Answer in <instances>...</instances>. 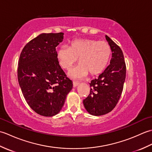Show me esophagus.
Returning <instances> with one entry per match:
<instances>
[{
  "label": "esophagus",
  "mask_w": 152,
  "mask_h": 152,
  "mask_svg": "<svg viewBox=\"0 0 152 152\" xmlns=\"http://www.w3.org/2000/svg\"><path fill=\"white\" fill-rule=\"evenodd\" d=\"M80 85V83L76 82H73V87L74 88H76L77 86H78Z\"/></svg>",
  "instance_id": "esophagus-1"
}]
</instances>
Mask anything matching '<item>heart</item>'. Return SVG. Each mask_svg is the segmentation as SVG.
I'll list each match as a JSON object with an SVG mask.
<instances>
[{"mask_svg": "<svg viewBox=\"0 0 152 152\" xmlns=\"http://www.w3.org/2000/svg\"><path fill=\"white\" fill-rule=\"evenodd\" d=\"M111 48L104 41L94 39H77L71 42L70 47L62 46L57 51V59L61 66L69 70L79 58L80 64L72 70L69 75L73 78H85L101 74L108 66L111 57Z\"/></svg>", "mask_w": 152, "mask_h": 152, "instance_id": "heart-1", "label": "heart"}]
</instances>
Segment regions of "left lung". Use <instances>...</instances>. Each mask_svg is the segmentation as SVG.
I'll list each match as a JSON object with an SVG mask.
<instances>
[{"mask_svg":"<svg viewBox=\"0 0 152 152\" xmlns=\"http://www.w3.org/2000/svg\"><path fill=\"white\" fill-rule=\"evenodd\" d=\"M105 37L112 52L110 64L97 79L89 83L91 91L83 101L89 114L95 116L108 114L115 108L121 95L126 76L122 50L107 35Z\"/></svg>","mask_w":152,"mask_h":152,"instance_id":"8db88e82","label":"left lung"}]
</instances>
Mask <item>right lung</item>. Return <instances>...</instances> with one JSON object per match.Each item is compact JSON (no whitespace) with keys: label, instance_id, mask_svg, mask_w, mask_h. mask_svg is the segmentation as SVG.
<instances>
[{"label":"right lung","instance_id":"obj_1","mask_svg":"<svg viewBox=\"0 0 152 152\" xmlns=\"http://www.w3.org/2000/svg\"><path fill=\"white\" fill-rule=\"evenodd\" d=\"M64 33H42L28 42L19 57L18 78L27 104L41 115L57 114L72 89L57 59Z\"/></svg>","mask_w":152,"mask_h":152}]
</instances>
